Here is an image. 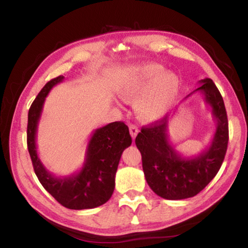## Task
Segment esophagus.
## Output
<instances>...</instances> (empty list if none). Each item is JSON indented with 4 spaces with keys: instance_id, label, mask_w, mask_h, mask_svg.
<instances>
[{
    "instance_id": "34e87169",
    "label": "esophagus",
    "mask_w": 248,
    "mask_h": 248,
    "mask_svg": "<svg viewBox=\"0 0 248 248\" xmlns=\"http://www.w3.org/2000/svg\"><path fill=\"white\" fill-rule=\"evenodd\" d=\"M129 130H130V134H131L132 139H134V138L137 137V134L139 133V129H138L137 125H134V124H130Z\"/></svg>"
}]
</instances>
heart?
<instances>
[{"label":"heart","instance_id":"obj_1","mask_svg":"<svg viewBox=\"0 0 248 248\" xmlns=\"http://www.w3.org/2000/svg\"><path fill=\"white\" fill-rule=\"evenodd\" d=\"M124 100L134 99V110L144 121L164 117L178 94V78L157 63L137 64L120 75L114 86Z\"/></svg>","mask_w":248,"mask_h":248}]
</instances>
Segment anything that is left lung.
<instances>
[{"instance_id":"obj_1","label":"left lung","mask_w":248,"mask_h":248,"mask_svg":"<svg viewBox=\"0 0 248 248\" xmlns=\"http://www.w3.org/2000/svg\"><path fill=\"white\" fill-rule=\"evenodd\" d=\"M199 83L201 85L195 92L203 95L217 123L211 144L202 153L186 157L176 152L167 136L166 117L142 128L136 138L146 183L164 199L180 200L199 194L217 174L228 149L229 123L223 98L211 78Z\"/></svg>"}]
</instances>
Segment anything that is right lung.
<instances>
[{
    "mask_svg": "<svg viewBox=\"0 0 248 248\" xmlns=\"http://www.w3.org/2000/svg\"><path fill=\"white\" fill-rule=\"evenodd\" d=\"M52 78L37 95L28 111L27 146L33 170L44 188L63 207L72 210L93 209L110 199L121 154L131 145L129 128L121 121L96 129L89 141L83 167L77 174L56 177L41 163L37 153V129L45 99L52 87L63 81Z\"/></svg>",
    "mask_w": 248,
    "mask_h": 248,
    "instance_id": "add662e5",
    "label": "right lung"
}]
</instances>
